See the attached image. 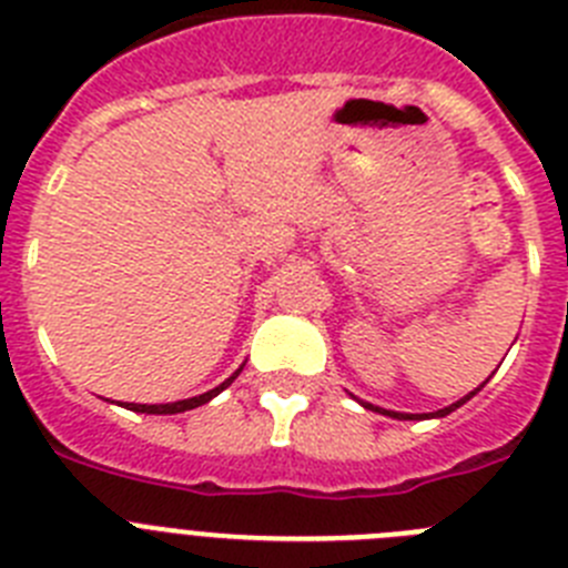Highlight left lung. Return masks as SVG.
<instances>
[{"label":"left lung","mask_w":568,"mask_h":568,"mask_svg":"<svg viewBox=\"0 0 568 568\" xmlns=\"http://www.w3.org/2000/svg\"><path fill=\"white\" fill-rule=\"evenodd\" d=\"M475 393H478V389H475ZM475 393H469V395H466V398H460V400H458V404H453V406H446V409H438V413H435V415H438V418H444V415H449V413H453V409H458V406H460V404H466V400H469V398H471V395H475ZM364 406H369V409H375V413H381L378 406H373V404H364ZM384 415H389V418H404V420H409V418H413V415H400V413H389V409H384Z\"/></svg>","instance_id":"left-lung-1"}]
</instances>
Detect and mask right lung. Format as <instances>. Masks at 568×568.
Wrapping results in <instances>:
<instances>
[{
	"instance_id": "right-lung-1",
	"label": "right lung",
	"mask_w": 568,
	"mask_h": 568,
	"mask_svg": "<svg viewBox=\"0 0 568 568\" xmlns=\"http://www.w3.org/2000/svg\"><path fill=\"white\" fill-rule=\"evenodd\" d=\"M241 373V369H239ZM239 373L230 375L224 384H219L215 389H210V393L199 395V398H187V400H175V404H128V409H133V413H148V415H175V413H184V409H195V406L207 404L210 398H215V395L222 393L224 386L233 384L235 378H239Z\"/></svg>"
}]
</instances>
